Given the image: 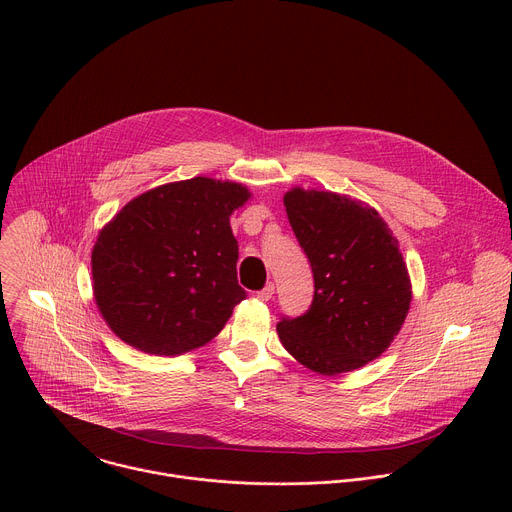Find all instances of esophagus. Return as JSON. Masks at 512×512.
<instances>
[{"label": "esophagus", "mask_w": 512, "mask_h": 512, "mask_svg": "<svg viewBox=\"0 0 512 512\" xmlns=\"http://www.w3.org/2000/svg\"><path fill=\"white\" fill-rule=\"evenodd\" d=\"M273 294H275V285H273V283H267L263 289L257 291V298H259L261 302H269V300L273 298Z\"/></svg>", "instance_id": "1"}]
</instances>
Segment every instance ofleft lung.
<instances>
[{
	"mask_svg": "<svg viewBox=\"0 0 512 512\" xmlns=\"http://www.w3.org/2000/svg\"><path fill=\"white\" fill-rule=\"evenodd\" d=\"M289 225L314 273V300L298 318H281L283 348L306 369L340 375L379 358L399 334L411 279L393 231L362 200L291 188Z\"/></svg>",
	"mask_w": 512,
	"mask_h": 512,
	"instance_id": "8db88e82",
	"label": "left lung"
}]
</instances>
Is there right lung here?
<instances>
[{"instance_id": "1", "label": "right lung", "mask_w": 512, "mask_h": 512, "mask_svg": "<svg viewBox=\"0 0 512 512\" xmlns=\"http://www.w3.org/2000/svg\"><path fill=\"white\" fill-rule=\"evenodd\" d=\"M249 198L243 184L196 176L135 196L101 229L93 294L123 342L176 356L225 328L245 300L231 214Z\"/></svg>"}]
</instances>
